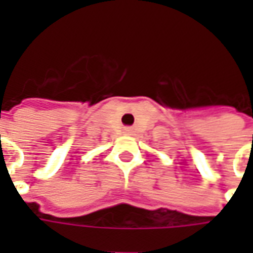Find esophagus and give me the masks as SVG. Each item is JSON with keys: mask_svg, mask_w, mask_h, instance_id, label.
Segmentation results:
<instances>
[{"mask_svg": "<svg viewBox=\"0 0 253 253\" xmlns=\"http://www.w3.org/2000/svg\"><path fill=\"white\" fill-rule=\"evenodd\" d=\"M123 132L126 134V135H130L132 132V128L131 127H125V130H123Z\"/></svg>", "mask_w": 253, "mask_h": 253, "instance_id": "obj_1", "label": "esophagus"}]
</instances>
